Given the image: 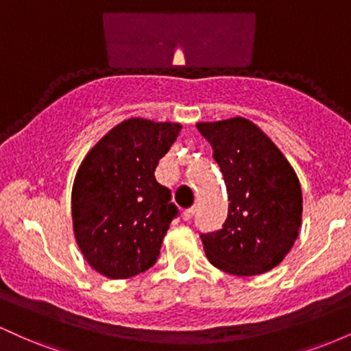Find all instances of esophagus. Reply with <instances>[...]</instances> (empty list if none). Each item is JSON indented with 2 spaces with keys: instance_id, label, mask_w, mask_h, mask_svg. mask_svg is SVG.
<instances>
[{
  "instance_id": "esophagus-1",
  "label": "esophagus",
  "mask_w": 351,
  "mask_h": 351,
  "mask_svg": "<svg viewBox=\"0 0 351 351\" xmlns=\"http://www.w3.org/2000/svg\"><path fill=\"white\" fill-rule=\"evenodd\" d=\"M195 213H196V208H189V209H186V211L183 213V219H184V221H189L193 216H195Z\"/></svg>"
}]
</instances>
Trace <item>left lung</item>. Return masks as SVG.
Instances as JSON below:
<instances>
[{
    "label": "left lung",
    "instance_id": "left-lung-1",
    "mask_svg": "<svg viewBox=\"0 0 351 351\" xmlns=\"http://www.w3.org/2000/svg\"><path fill=\"white\" fill-rule=\"evenodd\" d=\"M196 128L211 143L229 199L223 229L201 234L208 261L239 277L271 271L292 249L302 224V189L292 165L243 117Z\"/></svg>",
    "mask_w": 351,
    "mask_h": 351
}]
</instances>
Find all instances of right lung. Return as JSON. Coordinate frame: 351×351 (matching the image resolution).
<instances>
[{
    "instance_id": "add662e5",
    "label": "right lung",
    "mask_w": 351,
    "mask_h": 351,
    "mask_svg": "<svg viewBox=\"0 0 351 351\" xmlns=\"http://www.w3.org/2000/svg\"><path fill=\"white\" fill-rule=\"evenodd\" d=\"M180 123L128 119L115 125L80 163L72 186V226L80 252L108 279H128L156 263L178 215L155 168Z\"/></svg>"
}]
</instances>
